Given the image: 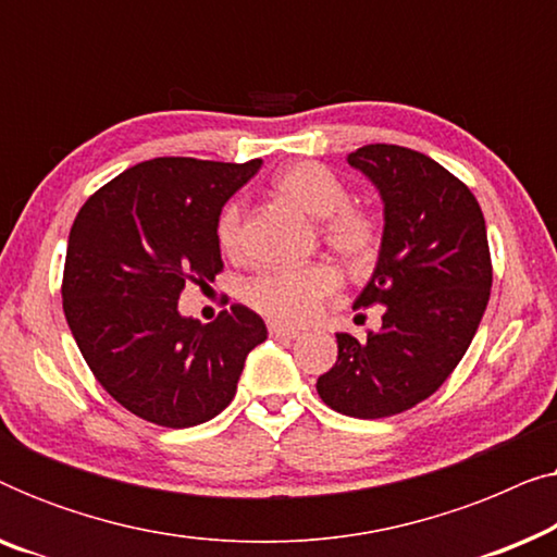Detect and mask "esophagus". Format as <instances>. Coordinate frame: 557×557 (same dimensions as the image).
<instances>
[{
	"mask_svg": "<svg viewBox=\"0 0 557 557\" xmlns=\"http://www.w3.org/2000/svg\"><path fill=\"white\" fill-rule=\"evenodd\" d=\"M269 334H271V337H276V339H296V337H299V332L288 330V326H281L276 322L269 324Z\"/></svg>",
	"mask_w": 557,
	"mask_h": 557,
	"instance_id": "esophagus-1",
	"label": "esophagus"
}]
</instances>
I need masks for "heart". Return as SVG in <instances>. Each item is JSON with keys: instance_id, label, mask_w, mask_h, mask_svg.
Here are the masks:
<instances>
[{"instance_id": "1", "label": "heart", "mask_w": 557, "mask_h": 557, "mask_svg": "<svg viewBox=\"0 0 557 557\" xmlns=\"http://www.w3.org/2000/svg\"><path fill=\"white\" fill-rule=\"evenodd\" d=\"M273 187L307 215L322 218V238L342 261L362 269L375 258L380 246L377 218L362 208H352L347 185L326 166L296 162L278 174ZM243 205L238 200L227 202L218 220V243L227 256H238L243 250ZM337 286L339 273L326 261L278 265L250 278L243 288V299L271 322L301 326L319 314Z\"/></svg>"}]
</instances>
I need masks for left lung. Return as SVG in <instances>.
Wrapping results in <instances>:
<instances>
[{
  "mask_svg": "<svg viewBox=\"0 0 557 557\" xmlns=\"http://www.w3.org/2000/svg\"><path fill=\"white\" fill-rule=\"evenodd\" d=\"M377 187L385 227L372 278L355 309L383 307V326L337 334V362L319 375L326 406L352 418H387L446 383L482 322L492 258L471 189L431 157L368 144L347 157Z\"/></svg>",
  "mask_w": 557,
  "mask_h": 557,
  "instance_id": "obj_1",
  "label": "left lung"
}]
</instances>
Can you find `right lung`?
Instances as JSON below:
<instances>
[{"instance_id": "1", "label": "right lung", "mask_w": 557, "mask_h": 557, "mask_svg": "<svg viewBox=\"0 0 557 557\" xmlns=\"http://www.w3.org/2000/svg\"><path fill=\"white\" fill-rule=\"evenodd\" d=\"M261 170L189 157L149 159L88 197L71 227L63 311L103 391L144 421L187 429L215 418L250 349L269 337L243 304L200 324L177 309L185 284L223 271V205Z\"/></svg>"}]
</instances>
